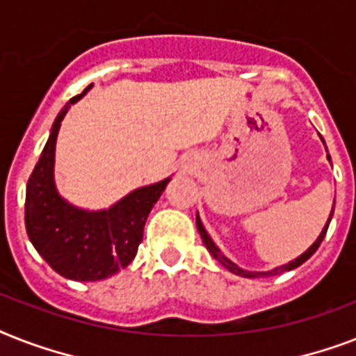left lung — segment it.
<instances>
[{
	"instance_id": "left-lung-1",
	"label": "left lung",
	"mask_w": 356,
	"mask_h": 356,
	"mask_svg": "<svg viewBox=\"0 0 356 356\" xmlns=\"http://www.w3.org/2000/svg\"><path fill=\"white\" fill-rule=\"evenodd\" d=\"M323 144H325V142H323ZM327 159H329V161H331V156H329V155H327ZM332 212H334V207H332L331 214H329V220H327L325 227L321 229L320 236L316 238V242L312 243V245H310V248L307 249V251H305L303 254H299L298 259H293L292 262H288V264L279 266V268H273V270H270V271H249V270H243V268H240V266H236V264H234V262H231V260H229L227 257H225V254L222 253V251H220V248H218L216 243L212 242V238L209 236V233H207L205 227H203V223H201L200 214H195V225H197V231H200L201 238H203V243H205V248L209 249V251H211L212 257H214V259H216L218 262H220V264L223 266V268H227V270L231 271V273H234V275L248 277V279H254V277H271V275H279V273H282V271L296 270V268H298V266L303 264L305 260H309L310 257H312V254L316 253V249L320 248V243L323 242V238H325L327 229H329V223H331Z\"/></svg>"
}]
</instances>
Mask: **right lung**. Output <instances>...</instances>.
Instances as JSON below:
<instances>
[{"mask_svg": "<svg viewBox=\"0 0 356 356\" xmlns=\"http://www.w3.org/2000/svg\"><path fill=\"white\" fill-rule=\"evenodd\" d=\"M90 88L72 97L55 118L25 194V229L31 243L58 275L83 282L103 281L133 262L145 220L172 179L140 186L103 211H86L58 194L53 173L58 129L70 105Z\"/></svg>", "mask_w": 356, "mask_h": 356, "instance_id": "1", "label": "right lung"}]
</instances>
